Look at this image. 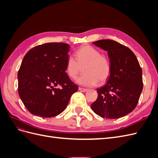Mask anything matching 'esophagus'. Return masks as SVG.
<instances>
[{"label": "esophagus", "instance_id": "obj_1", "mask_svg": "<svg viewBox=\"0 0 158 158\" xmlns=\"http://www.w3.org/2000/svg\"><path fill=\"white\" fill-rule=\"evenodd\" d=\"M79 90L80 91V92H87V91H88V89H86V88H79Z\"/></svg>", "mask_w": 158, "mask_h": 158}]
</instances>
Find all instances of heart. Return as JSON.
Masks as SVG:
<instances>
[{"instance_id":"b5f03b06","label":"heart","mask_w":158,"mask_h":158,"mask_svg":"<svg viewBox=\"0 0 158 158\" xmlns=\"http://www.w3.org/2000/svg\"><path fill=\"white\" fill-rule=\"evenodd\" d=\"M76 58L69 56L66 60L65 71L69 77L75 79L82 73L76 82L84 86H95L99 82L106 83L111 74V64L109 56L101 54L98 49L88 45H83L76 52Z\"/></svg>"}]
</instances>
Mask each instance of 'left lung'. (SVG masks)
<instances>
[{"instance_id": "obj_1", "label": "left lung", "mask_w": 158, "mask_h": 158, "mask_svg": "<svg viewBox=\"0 0 158 158\" xmlns=\"http://www.w3.org/2000/svg\"><path fill=\"white\" fill-rule=\"evenodd\" d=\"M93 44L107 51L112 71L107 84L97 89L98 96L91 107L103 118L123 117L135 109L143 89L140 64L130 49L115 41L102 40Z\"/></svg>"}]
</instances>
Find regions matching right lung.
<instances>
[{
    "mask_svg": "<svg viewBox=\"0 0 158 158\" xmlns=\"http://www.w3.org/2000/svg\"><path fill=\"white\" fill-rule=\"evenodd\" d=\"M70 46L47 43L31 49L18 70V94L26 109L34 115L52 117L67 106L78 89L66 73Z\"/></svg>",
    "mask_w": 158,
    "mask_h": 158,
    "instance_id": "1",
    "label": "right lung"
}]
</instances>
